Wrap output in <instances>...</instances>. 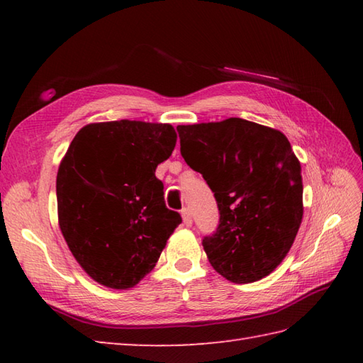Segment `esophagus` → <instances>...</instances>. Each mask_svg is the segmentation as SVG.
<instances>
[{"label":"esophagus","instance_id":"1","mask_svg":"<svg viewBox=\"0 0 363 363\" xmlns=\"http://www.w3.org/2000/svg\"><path fill=\"white\" fill-rule=\"evenodd\" d=\"M181 213H182L184 225H186V226H191V223H194V220H191V213H190V211L187 209V207H184V209L181 211Z\"/></svg>","mask_w":363,"mask_h":363}]
</instances>
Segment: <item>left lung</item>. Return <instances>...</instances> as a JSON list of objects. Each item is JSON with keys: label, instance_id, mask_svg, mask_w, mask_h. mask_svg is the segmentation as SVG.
<instances>
[{"label": "left lung", "instance_id": "1", "mask_svg": "<svg viewBox=\"0 0 363 363\" xmlns=\"http://www.w3.org/2000/svg\"><path fill=\"white\" fill-rule=\"evenodd\" d=\"M176 129L184 160L217 199L218 228L203 238L211 265L235 284L268 276L303 221V176L287 137L243 118Z\"/></svg>", "mask_w": 363, "mask_h": 363}]
</instances>
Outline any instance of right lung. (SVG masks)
<instances>
[{"label": "right lung", "mask_w": 363, "mask_h": 363, "mask_svg": "<svg viewBox=\"0 0 363 363\" xmlns=\"http://www.w3.org/2000/svg\"><path fill=\"white\" fill-rule=\"evenodd\" d=\"M174 146L172 125L130 120L91 123L68 146L56 179L59 226L74 259L98 284L134 287L181 225L156 177Z\"/></svg>", "instance_id": "right-lung-1"}]
</instances>
